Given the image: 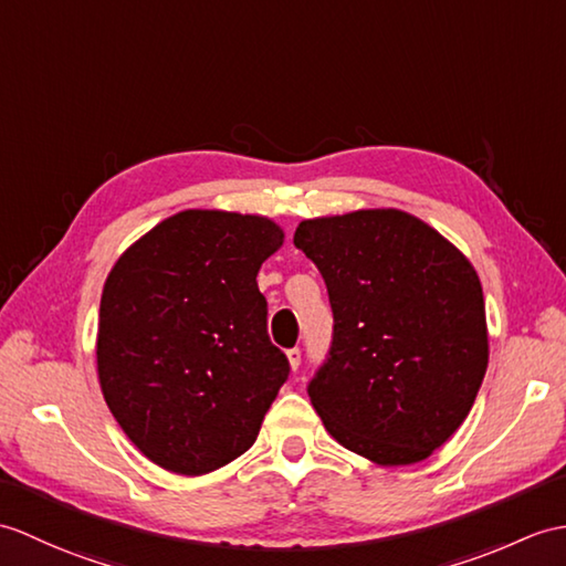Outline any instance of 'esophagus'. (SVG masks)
<instances>
[{"label": "esophagus", "mask_w": 566, "mask_h": 566, "mask_svg": "<svg viewBox=\"0 0 566 566\" xmlns=\"http://www.w3.org/2000/svg\"><path fill=\"white\" fill-rule=\"evenodd\" d=\"M286 359H289V366H292V371H296L298 364H301V349H298V347L289 349V352H286Z\"/></svg>", "instance_id": "1"}]
</instances>
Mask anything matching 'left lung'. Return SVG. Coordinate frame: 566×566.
Here are the masks:
<instances>
[{
	"label": "left lung",
	"mask_w": 566,
	"mask_h": 566,
	"mask_svg": "<svg viewBox=\"0 0 566 566\" xmlns=\"http://www.w3.org/2000/svg\"><path fill=\"white\" fill-rule=\"evenodd\" d=\"M294 245L321 270L335 318L308 384L325 429L378 465L424 461L465 422L488 371L475 268L400 209L306 219Z\"/></svg>",
	"instance_id": "8db88e82"
}]
</instances>
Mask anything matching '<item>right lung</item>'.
Returning a JSON list of instances; mask_svg holds the SVG:
<instances>
[{
	"label": "right lung",
	"instance_id": "right-lung-1",
	"mask_svg": "<svg viewBox=\"0 0 566 566\" xmlns=\"http://www.w3.org/2000/svg\"><path fill=\"white\" fill-rule=\"evenodd\" d=\"M282 243L268 217L186 209L117 258L98 311V380L151 463L207 475L255 443L289 376L255 282Z\"/></svg>",
	"mask_w": 566,
	"mask_h": 566
}]
</instances>
